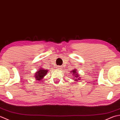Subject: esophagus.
Segmentation results:
<instances>
[{"label":"esophagus","mask_w":120,"mask_h":120,"mask_svg":"<svg viewBox=\"0 0 120 120\" xmlns=\"http://www.w3.org/2000/svg\"><path fill=\"white\" fill-rule=\"evenodd\" d=\"M57 68H58V69H62V66H57Z\"/></svg>","instance_id":"obj_1"}]
</instances>
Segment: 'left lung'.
Masks as SVG:
<instances>
[{"label":"left lung","mask_w":120,"mask_h":120,"mask_svg":"<svg viewBox=\"0 0 120 120\" xmlns=\"http://www.w3.org/2000/svg\"><path fill=\"white\" fill-rule=\"evenodd\" d=\"M70 72L71 74H72V75H74V79H75L74 81H75V82H78V80H80V77H79V75L78 74V72H77V69H72V70Z\"/></svg>","instance_id":"obj_1"}]
</instances>
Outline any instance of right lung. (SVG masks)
Returning a JSON list of instances; mask_svg holds the SVG:
<instances>
[{
  "label": "right lung",
  "mask_w": 120,
  "mask_h": 120,
  "mask_svg": "<svg viewBox=\"0 0 120 120\" xmlns=\"http://www.w3.org/2000/svg\"><path fill=\"white\" fill-rule=\"evenodd\" d=\"M49 70L45 69L42 68H40L38 71H37L35 75V78L36 80L37 81H40L42 80L43 78L47 74Z\"/></svg>",
  "instance_id": "obj_1"
}]
</instances>
